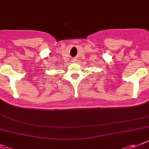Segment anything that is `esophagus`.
Instances as JSON below:
<instances>
[{"mask_svg": "<svg viewBox=\"0 0 149 149\" xmlns=\"http://www.w3.org/2000/svg\"><path fill=\"white\" fill-rule=\"evenodd\" d=\"M72 62H76V61H77V60L76 59V58H72Z\"/></svg>", "mask_w": 149, "mask_h": 149, "instance_id": "esophagus-1", "label": "esophagus"}]
</instances>
